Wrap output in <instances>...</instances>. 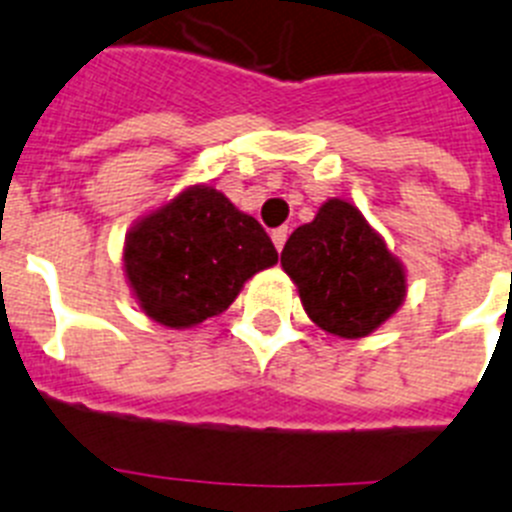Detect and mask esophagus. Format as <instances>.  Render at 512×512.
<instances>
[{"label":"esophagus","mask_w":512,"mask_h":512,"mask_svg":"<svg viewBox=\"0 0 512 512\" xmlns=\"http://www.w3.org/2000/svg\"><path fill=\"white\" fill-rule=\"evenodd\" d=\"M271 241H274L277 251H282L284 243H287V228H277V230H274V233H271Z\"/></svg>","instance_id":"1"}]
</instances>
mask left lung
<instances>
[{"mask_svg":"<svg viewBox=\"0 0 512 512\" xmlns=\"http://www.w3.org/2000/svg\"><path fill=\"white\" fill-rule=\"evenodd\" d=\"M282 269L307 318L338 338H364L400 310L408 274L356 205L323 202L312 223L289 235Z\"/></svg>","mask_w":512,"mask_h":512,"instance_id":"left-lung-1","label":"left lung"}]
</instances>
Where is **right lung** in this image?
<instances>
[{
    "mask_svg": "<svg viewBox=\"0 0 512 512\" xmlns=\"http://www.w3.org/2000/svg\"><path fill=\"white\" fill-rule=\"evenodd\" d=\"M277 259L259 220L210 184H192L138 217L122 246V269L140 310L176 330L228 310L243 284Z\"/></svg>",
    "mask_w": 512,
    "mask_h": 512,
    "instance_id": "add662e5",
    "label": "right lung"
}]
</instances>
